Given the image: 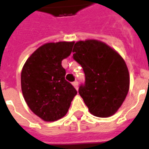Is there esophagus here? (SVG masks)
<instances>
[{
  "mask_svg": "<svg viewBox=\"0 0 149 149\" xmlns=\"http://www.w3.org/2000/svg\"><path fill=\"white\" fill-rule=\"evenodd\" d=\"M72 85H73V86H74V88H76V89H77V90L78 89V82L77 81H75L74 82H72Z\"/></svg>",
  "mask_w": 149,
  "mask_h": 149,
  "instance_id": "obj_1",
  "label": "esophagus"
}]
</instances>
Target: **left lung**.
I'll return each mask as SVG.
<instances>
[{
  "mask_svg": "<svg viewBox=\"0 0 149 149\" xmlns=\"http://www.w3.org/2000/svg\"><path fill=\"white\" fill-rule=\"evenodd\" d=\"M72 52L85 75L79 94L90 113L98 117L112 116L121 106L129 89V73L124 59L97 40L78 41Z\"/></svg>",
  "mask_w": 149,
  "mask_h": 149,
  "instance_id": "1",
  "label": "left lung"
}]
</instances>
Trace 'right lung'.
Wrapping results in <instances>:
<instances>
[{
  "label": "right lung",
  "instance_id": "1",
  "mask_svg": "<svg viewBox=\"0 0 149 149\" xmlns=\"http://www.w3.org/2000/svg\"><path fill=\"white\" fill-rule=\"evenodd\" d=\"M74 42L47 43L29 57L21 71V90L33 112L45 121L65 116L77 92L65 80L62 60L71 54Z\"/></svg>",
  "mask_w": 149,
  "mask_h": 149
}]
</instances>
